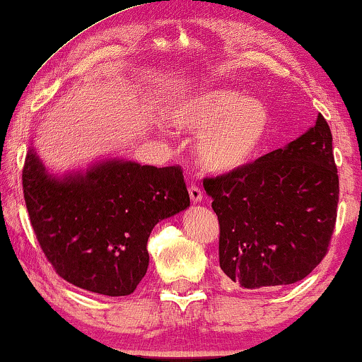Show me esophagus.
Masks as SVG:
<instances>
[{
    "instance_id": "esophagus-1",
    "label": "esophagus",
    "mask_w": 362,
    "mask_h": 362,
    "mask_svg": "<svg viewBox=\"0 0 362 362\" xmlns=\"http://www.w3.org/2000/svg\"><path fill=\"white\" fill-rule=\"evenodd\" d=\"M189 197H191V201L192 202H201L202 201V191H201V187L197 186V185H194V182H192V185L189 186Z\"/></svg>"
}]
</instances>
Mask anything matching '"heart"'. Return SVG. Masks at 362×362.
Segmentation results:
<instances>
[{"mask_svg":"<svg viewBox=\"0 0 362 362\" xmlns=\"http://www.w3.org/2000/svg\"><path fill=\"white\" fill-rule=\"evenodd\" d=\"M168 120L175 128L201 135L197 161L212 173L237 170L249 163L270 125L269 108L259 98L232 88H207L171 102Z\"/></svg>","mask_w":362,"mask_h":362,"instance_id":"obj_1","label":"heart"}]
</instances>
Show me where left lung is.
<instances>
[{"mask_svg":"<svg viewBox=\"0 0 362 362\" xmlns=\"http://www.w3.org/2000/svg\"><path fill=\"white\" fill-rule=\"evenodd\" d=\"M219 221V265L242 288L303 280L325 259L339 201L333 136L315 127L285 148L204 177Z\"/></svg>","mask_w":362,"mask_h":362,"instance_id":"1","label":"left lung"}]
</instances>
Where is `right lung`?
Listing matches in <instances>:
<instances>
[{
	"mask_svg": "<svg viewBox=\"0 0 362 362\" xmlns=\"http://www.w3.org/2000/svg\"><path fill=\"white\" fill-rule=\"evenodd\" d=\"M23 191L34 234L56 274L107 296L135 291L150 262L153 227L189 206L180 165L108 160L59 180L33 150L24 161Z\"/></svg>",
	"mask_w": 362,
	"mask_h": 362,
	"instance_id": "add662e5",
	"label": "right lung"
}]
</instances>
